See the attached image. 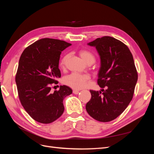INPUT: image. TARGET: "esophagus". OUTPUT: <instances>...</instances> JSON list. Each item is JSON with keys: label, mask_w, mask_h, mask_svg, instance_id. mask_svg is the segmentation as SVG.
<instances>
[{"label": "esophagus", "mask_w": 154, "mask_h": 154, "mask_svg": "<svg viewBox=\"0 0 154 154\" xmlns=\"http://www.w3.org/2000/svg\"><path fill=\"white\" fill-rule=\"evenodd\" d=\"M72 92H73V94H79V91H77V90H73V91H72Z\"/></svg>", "instance_id": "34e87169"}]
</instances>
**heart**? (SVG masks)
Here are the masks:
<instances>
[{
    "instance_id": "b5f03b06",
    "label": "heart",
    "mask_w": 154,
    "mask_h": 154,
    "mask_svg": "<svg viewBox=\"0 0 154 154\" xmlns=\"http://www.w3.org/2000/svg\"><path fill=\"white\" fill-rule=\"evenodd\" d=\"M79 54L81 58L87 64L93 63L95 62V57L90 51L82 49L79 51ZM69 55L66 54L61 59L60 62V66L63 69L66 67V63L69 59ZM88 76L85 74H80L78 73H72L67 76L63 79V83L66 85L71 87L74 89H81L85 85L86 82L88 80Z\"/></svg>"
}]
</instances>
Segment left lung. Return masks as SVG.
<instances>
[{
  "mask_svg": "<svg viewBox=\"0 0 154 154\" xmlns=\"http://www.w3.org/2000/svg\"><path fill=\"white\" fill-rule=\"evenodd\" d=\"M95 47L100 57L97 84L103 92L91 90L86 110L101 122L112 121L123 113L131 101L137 81L133 56L128 48L111 36H103L88 43Z\"/></svg>",
  "mask_w": 154,
  "mask_h": 154,
  "instance_id": "left-lung-1",
  "label": "left lung"
}]
</instances>
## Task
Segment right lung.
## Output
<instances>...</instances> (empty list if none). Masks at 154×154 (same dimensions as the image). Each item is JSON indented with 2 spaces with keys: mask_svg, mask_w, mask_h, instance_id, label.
I'll return each instance as SVG.
<instances>
[{
  "mask_svg": "<svg viewBox=\"0 0 154 154\" xmlns=\"http://www.w3.org/2000/svg\"><path fill=\"white\" fill-rule=\"evenodd\" d=\"M71 44L53 38H42L22 53L15 77L18 97L31 117L41 123L57 120L64 111L63 101L72 94L66 85L51 92L53 83L61 77L58 68L60 54Z\"/></svg>",
  "mask_w": 154,
  "mask_h": 154,
  "instance_id": "obj_1",
  "label": "right lung"
}]
</instances>
